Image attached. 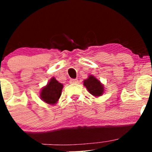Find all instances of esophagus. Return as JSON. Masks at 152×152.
I'll return each instance as SVG.
<instances>
[{"label":"esophagus","mask_w":152,"mask_h":152,"mask_svg":"<svg viewBox=\"0 0 152 152\" xmlns=\"http://www.w3.org/2000/svg\"><path fill=\"white\" fill-rule=\"evenodd\" d=\"M78 82V80L77 79H72V80H70V84H76V83Z\"/></svg>","instance_id":"esophagus-1"}]
</instances>
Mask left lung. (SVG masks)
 Segmentation results:
<instances>
[{
	"mask_svg": "<svg viewBox=\"0 0 152 152\" xmlns=\"http://www.w3.org/2000/svg\"><path fill=\"white\" fill-rule=\"evenodd\" d=\"M84 85L88 92L95 97L101 96L104 92V85L92 75H90L86 80H84Z\"/></svg>",
	"mask_w": 152,
	"mask_h": 152,
	"instance_id": "1",
	"label": "left lung"
}]
</instances>
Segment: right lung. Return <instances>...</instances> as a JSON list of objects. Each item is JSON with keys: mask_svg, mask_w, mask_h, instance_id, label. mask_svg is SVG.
<instances>
[{"mask_svg": "<svg viewBox=\"0 0 152 152\" xmlns=\"http://www.w3.org/2000/svg\"><path fill=\"white\" fill-rule=\"evenodd\" d=\"M63 87V84L58 82L55 77H52L46 86L41 89V99L48 104H55L61 97Z\"/></svg>", "mask_w": 152, "mask_h": 152, "instance_id": "add662e5", "label": "right lung"}]
</instances>
